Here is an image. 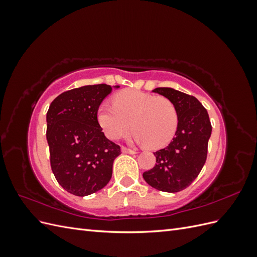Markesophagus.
Masks as SVG:
<instances>
[{"label": "esophagus", "instance_id": "34e87169", "mask_svg": "<svg viewBox=\"0 0 257 257\" xmlns=\"http://www.w3.org/2000/svg\"><path fill=\"white\" fill-rule=\"evenodd\" d=\"M122 152L123 153H130V154H135V153H137V150L130 149V148H126V147H122Z\"/></svg>", "mask_w": 257, "mask_h": 257}]
</instances>
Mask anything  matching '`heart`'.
<instances>
[{
	"mask_svg": "<svg viewBox=\"0 0 257 257\" xmlns=\"http://www.w3.org/2000/svg\"><path fill=\"white\" fill-rule=\"evenodd\" d=\"M96 116L109 139H120L133 127L137 141L154 149L172 142L179 123L176 105L169 98L134 89L116 93L112 106L99 105Z\"/></svg>",
	"mask_w": 257,
	"mask_h": 257,
	"instance_id": "heart-1",
	"label": "heart"
}]
</instances>
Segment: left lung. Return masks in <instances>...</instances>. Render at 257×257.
<instances>
[{
  "mask_svg": "<svg viewBox=\"0 0 257 257\" xmlns=\"http://www.w3.org/2000/svg\"><path fill=\"white\" fill-rule=\"evenodd\" d=\"M153 92L176 105L179 123L170 144L154 152L157 164L143 176L148 184L159 191L180 192L191 185L205 165L211 122L196 97L172 88H157Z\"/></svg>",
  "mask_w": 257,
  "mask_h": 257,
  "instance_id": "1",
  "label": "left lung"
}]
</instances>
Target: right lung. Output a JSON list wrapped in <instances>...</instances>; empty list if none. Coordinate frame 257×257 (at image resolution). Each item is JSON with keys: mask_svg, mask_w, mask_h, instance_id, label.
I'll list each match as a JSON object with an SVG mask.
<instances>
[{"mask_svg": "<svg viewBox=\"0 0 257 257\" xmlns=\"http://www.w3.org/2000/svg\"><path fill=\"white\" fill-rule=\"evenodd\" d=\"M112 91L105 83L63 92L47 111L50 165L59 184L76 196H87L109 182L120 146L106 138L97 108Z\"/></svg>", "mask_w": 257, "mask_h": 257, "instance_id": "add662e5", "label": "right lung"}]
</instances>
